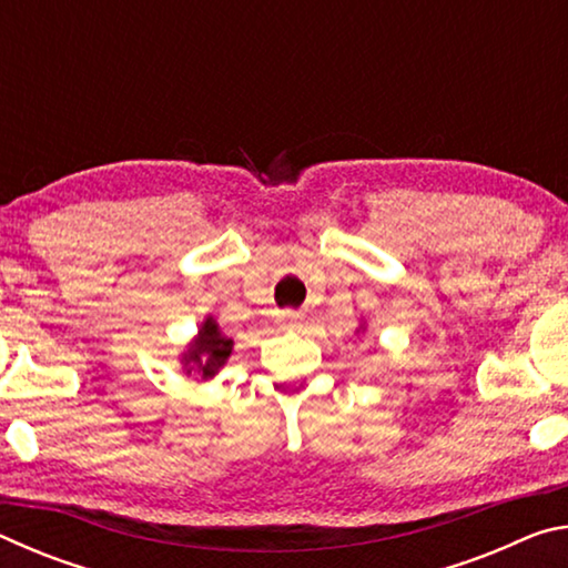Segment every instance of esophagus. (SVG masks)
<instances>
[{"label":"esophagus","mask_w":568,"mask_h":568,"mask_svg":"<svg viewBox=\"0 0 568 568\" xmlns=\"http://www.w3.org/2000/svg\"><path fill=\"white\" fill-rule=\"evenodd\" d=\"M283 321L295 328V325H301L303 313L301 311H283Z\"/></svg>","instance_id":"esophagus-1"}]
</instances>
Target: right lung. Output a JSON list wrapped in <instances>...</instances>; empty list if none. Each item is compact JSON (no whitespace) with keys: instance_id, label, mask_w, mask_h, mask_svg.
I'll list each match as a JSON object with an SVG mask.
<instances>
[{"instance_id":"obj_1","label":"right lung","mask_w":568,"mask_h":568,"mask_svg":"<svg viewBox=\"0 0 568 568\" xmlns=\"http://www.w3.org/2000/svg\"><path fill=\"white\" fill-rule=\"evenodd\" d=\"M230 353H233V341L220 333L213 318H207L200 325L195 341L182 353V365H185L187 376L190 373H197L200 378H213L230 358Z\"/></svg>"}]
</instances>
